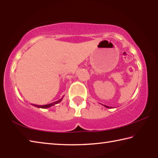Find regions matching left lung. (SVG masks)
Returning a JSON list of instances; mask_svg holds the SVG:
<instances>
[{
  "instance_id": "obj_1",
  "label": "left lung",
  "mask_w": 158,
  "mask_h": 158,
  "mask_svg": "<svg viewBox=\"0 0 158 158\" xmlns=\"http://www.w3.org/2000/svg\"><path fill=\"white\" fill-rule=\"evenodd\" d=\"M104 106H105L106 108H109V106H106V105H104Z\"/></svg>"
}]
</instances>
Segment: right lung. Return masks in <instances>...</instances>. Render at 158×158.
Listing matches in <instances>:
<instances>
[{
  "mask_svg": "<svg viewBox=\"0 0 158 158\" xmlns=\"http://www.w3.org/2000/svg\"><path fill=\"white\" fill-rule=\"evenodd\" d=\"M63 97H64V96H63V97L61 98L59 100L56 101V102H52V103H51V104H48V105H33L34 106H36V107H37V108L47 109V108H49V107H51V106H53V105H56V104H58V103L62 101V100H63Z\"/></svg>",
  "mask_w": 158,
  "mask_h": 158,
  "instance_id": "right-lung-1",
  "label": "right lung"
}]
</instances>
